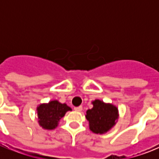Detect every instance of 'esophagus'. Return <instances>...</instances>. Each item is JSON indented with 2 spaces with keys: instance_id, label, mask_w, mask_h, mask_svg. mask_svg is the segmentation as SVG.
<instances>
[{
  "instance_id": "34e87169",
  "label": "esophagus",
  "mask_w": 159,
  "mask_h": 159,
  "mask_svg": "<svg viewBox=\"0 0 159 159\" xmlns=\"http://www.w3.org/2000/svg\"><path fill=\"white\" fill-rule=\"evenodd\" d=\"M74 110L76 111H83V107H75V108H74Z\"/></svg>"
}]
</instances>
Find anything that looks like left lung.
<instances>
[{"mask_svg":"<svg viewBox=\"0 0 159 159\" xmlns=\"http://www.w3.org/2000/svg\"><path fill=\"white\" fill-rule=\"evenodd\" d=\"M93 108L86 111L89 129L94 134H103L113 128L119 117V111L115 105L100 100L92 101Z\"/></svg>","mask_w":159,"mask_h":159,"instance_id":"left-lung-1","label":"left lung"}]
</instances>
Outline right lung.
Returning <instances> with one entry per match:
<instances>
[{
    "label": "right lung",
    "instance_id": "right-lung-1",
    "mask_svg": "<svg viewBox=\"0 0 159 159\" xmlns=\"http://www.w3.org/2000/svg\"><path fill=\"white\" fill-rule=\"evenodd\" d=\"M68 111H71V108L66 103H60L57 100H51L48 103L40 104L36 107L38 123L43 129H54Z\"/></svg>",
    "mask_w": 159,
    "mask_h": 159
}]
</instances>
